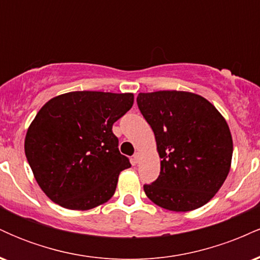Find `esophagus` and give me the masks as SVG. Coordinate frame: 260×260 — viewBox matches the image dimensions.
Wrapping results in <instances>:
<instances>
[{
    "mask_svg": "<svg viewBox=\"0 0 260 260\" xmlns=\"http://www.w3.org/2000/svg\"><path fill=\"white\" fill-rule=\"evenodd\" d=\"M140 160V153H136L133 155V164H138Z\"/></svg>",
    "mask_w": 260,
    "mask_h": 260,
    "instance_id": "34e87169",
    "label": "esophagus"
}]
</instances>
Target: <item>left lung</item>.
Listing matches in <instances>:
<instances>
[{
  "instance_id": "1",
  "label": "left lung",
  "mask_w": 260,
  "mask_h": 260,
  "mask_svg": "<svg viewBox=\"0 0 260 260\" xmlns=\"http://www.w3.org/2000/svg\"><path fill=\"white\" fill-rule=\"evenodd\" d=\"M138 107L155 134L160 175L145 194L171 211H190L216 194L231 169L232 137L216 107L189 91L139 92Z\"/></svg>"
}]
</instances>
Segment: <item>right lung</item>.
<instances>
[{"label":"right lung","mask_w":260,"mask_h":260,"mask_svg":"<svg viewBox=\"0 0 260 260\" xmlns=\"http://www.w3.org/2000/svg\"><path fill=\"white\" fill-rule=\"evenodd\" d=\"M133 101L132 92L71 91L39 110L24 150L35 180L53 203L89 210L111 199L120 172L131 168L112 124Z\"/></svg>","instance_id":"1"}]
</instances>
